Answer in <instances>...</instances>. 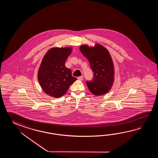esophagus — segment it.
Returning <instances> with one entry per match:
<instances>
[{"label":"esophagus","mask_w":158,"mask_h":158,"mask_svg":"<svg viewBox=\"0 0 158 158\" xmlns=\"http://www.w3.org/2000/svg\"><path fill=\"white\" fill-rule=\"evenodd\" d=\"M77 79L78 80H83V77H82V76H80V77H78Z\"/></svg>","instance_id":"obj_1"}]
</instances>
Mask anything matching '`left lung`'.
Segmentation results:
<instances>
[{
	"label": "left lung",
	"mask_w": 158,
	"mask_h": 158,
	"mask_svg": "<svg viewBox=\"0 0 158 158\" xmlns=\"http://www.w3.org/2000/svg\"><path fill=\"white\" fill-rule=\"evenodd\" d=\"M81 52L86 57L93 72V78L86 81L89 89L95 95H102L111 89L114 80V64L107 50L100 44L94 47L86 45L80 47Z\"/></svg>",
	"instance_id": "1"
}]
</instances>
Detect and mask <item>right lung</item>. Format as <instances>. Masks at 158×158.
Wrapping results in <instances>:
<instances>
[{
  "label": "right lung",
  "instance_id": "right-lung-1",
  "mask_svg": "<svg viewBox=\"0 0 158 158\" xmlns=\"http://www.w3.org/2000/svg\"><path fill=\"white\" fill-rule=\"evenodd\" d=\"M71 51V48H52L42 61L38 78L43 90L50 96L62 97L77 80L72 76L71 69L65 66Z\"/></svg>",
  "mask_w": 158,
  "mask_h": 158
}]
</instances>
